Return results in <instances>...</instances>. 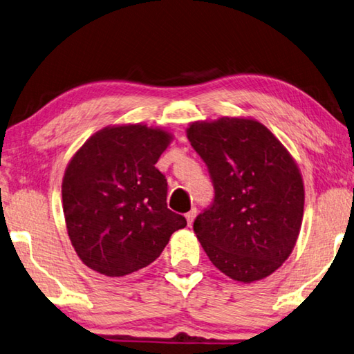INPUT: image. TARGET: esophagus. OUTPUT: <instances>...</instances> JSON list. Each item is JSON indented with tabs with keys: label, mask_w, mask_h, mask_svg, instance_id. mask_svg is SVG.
<instances>
[{
	"label": "esophagus",
	"mask_w": 354,
	"mask_h": 354,
	"mask_svg": "<svg viewBox=\"0 0 354 354\" xmlns=\"http://www.w3.org/2000/svg\"><path fill=\"white\" fill-rule=\"evenodd\" d=\"M195 216H196V209H192L190 212H187V214H185V220H187L189 226H192V224H194Z\"/></svg>",
	"instance_id": "obj_1"
}]
</instances>
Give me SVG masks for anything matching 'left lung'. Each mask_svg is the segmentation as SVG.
Here are the masks:
<instances>
[{
  "mask_svg": "<svg viewBox=\"0 0 354 354\" xmlns=\"http://www.w3.org/2000/svg\"><path fill=\"white\" fill-rule=\"evenodd\" d=\"M185 133L215 187L212 207L194 223L204 252L240 283L266 279L299 239L305 189L297 162L252 118L190 122Z\"/></svg>",
  "mask_w": 354,
  "mask_h": 354,
  "instance_id": "8db88e82",
  "label": "left lung"
}]
</instances>
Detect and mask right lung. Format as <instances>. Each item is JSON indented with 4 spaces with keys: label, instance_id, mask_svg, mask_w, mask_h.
Listing matches in <instances>:
<instances>
[{
    "label": "right lung",
    "instance_id": "obj_1",
    "mask_svg": "<svg viewBox=\"0 0 354 354\" xmlns=\"http://www.w3.org/2000/svg\"><path fill=\"white\" fill-rule=\"evenodd\" d=\"M173 134L144 124L108 125L66 165L63 214L71 244L89 269L124 277L155 261L187 226L167 209V181L155 164Z\"/></svg>",
    "mask_w": 354,
    "mask_h": 354
}]
</instances>
